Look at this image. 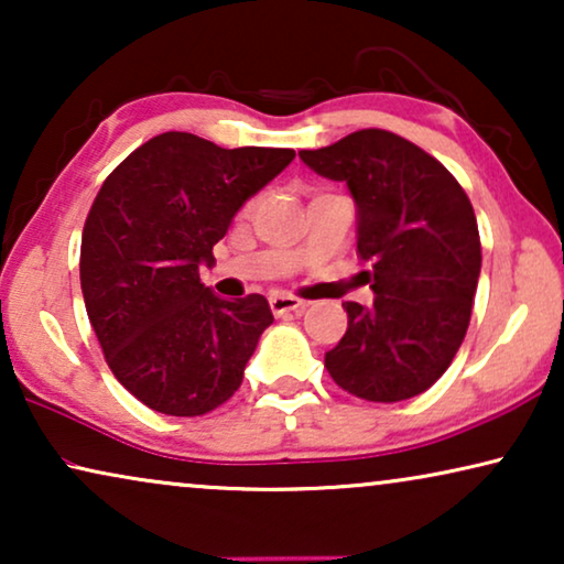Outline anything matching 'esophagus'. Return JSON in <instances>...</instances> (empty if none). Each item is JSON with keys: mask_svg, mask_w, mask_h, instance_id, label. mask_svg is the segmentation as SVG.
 Returning <instances> with one entry per match:
<instances>
[{"mask_svg": "<svg viewBox=\"0 0 564 564\" xmlns=\"http://www.w3.org/2000/svg\"><path fill=\"white\" fill-rule=\"evenodd\" d=\"M269 307H272L274 315H288V313L305 311V303L300 297H292V295H272L269 297Z\"/></svg>", "mask_w": 564, "mask_h": 564, "instance_id": "obj_1", "label": "esophagus"}]
</instances>
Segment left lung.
<instances>
[{
    "label": "left lung",
    "instance_id": "left-lung-1",
    "mask_svg": "<svg viewBox=\"0 0 564 564\" xmlns=\"http://www.w3.org/2000/svg\"><path fill=\"white\" fill-rule=\"evenodd\" d=\"M313 172L346 182L372 305L344 303L349 328L326 354L338 388L369 403L426 392L465 341L482 251L473 203L442 161L367 128L318 151Z\"/></svg>",
    "mask_w": 564,
    "mask_h": 564
}]
</instances>
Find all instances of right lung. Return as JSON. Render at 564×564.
Returning a JSON list of instances; mask_svg holds the SVG:
<instances>
[{"label":"right lung","instance_id":"right-lung-1","mask_svg":"<svg viewBox=\"0 0 564 564\" xmlns=\"http://www.w3.org/2000/svg\"><path fill=\"white\" fill-rule=\"evenodd\" d=\"M292 149H220L161 133L120 161L82 234V292L107 367L130 395L166 415H205L241 388L274 315L264 295L236 303L199 282L213 246Z\"/></svg>","mask_w":564,"mask_h":564}]
</instances>
